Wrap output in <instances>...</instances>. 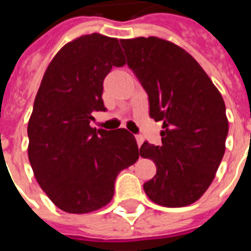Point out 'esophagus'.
I'll list each match as a JSON object with an SVG mask.
<instances>
[{
	"instance_id": "34e87169",
	"label": "esophagus",
	"mask_w": 251,
	"mask_h": 251,
	"mask_svg": "<svg viewBox=\"0 0 251 251\" xmlns=\"http://www.w3.org/2000/svg\"><path fill=\"white\" fill-rule=\"evenodd\" d=\"M135 139H137L138 147H141V146L143 145V142H145V138L142 137V135H135Z\"/></svg>"
}]
</instances>
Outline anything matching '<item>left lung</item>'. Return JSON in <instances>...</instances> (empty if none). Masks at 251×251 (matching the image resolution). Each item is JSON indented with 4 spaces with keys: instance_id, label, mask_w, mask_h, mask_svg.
I'll return each instance as SVG.
<instances>
[{
    "instance_id": "1",
    "label": "left lung",
    "mask_w": 251,
    "mask_h": 251,
    "mask_svg": "<svg viewBox=\"0 0 251 251\" xmlns=\"http://www.w3.org/2000/svg\"><path fill=\"white\" fill-rule=\"evenodd\" d=\"M120 41L127 66L149 95L150 117L163 122L161 145L145 142L139 150L156 164L143 189L160 206H189L208 189L226 152L224 100L178 45L155 36Z\"/></svg>"
}]
</instances>
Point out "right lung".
Wrapping results in <instances>:
<instances>
[{
  "instance_id": "add662e5",
  "label": "right lung",
  "mask_w": 251,
  "mask_h": 251,
  "mask_svg": "<svg viewBox=\"0 0 251 251\" xmlns=\"http://www.w3.org/2000/svg\"><path fill=\"white\" fill-rule=\"evenodd\" d=\"M124 65L117 39L91 33L64 45L45 70L27 127L28 160L41 189L65 212L108 204L118 173L139 157L126 129L90 126L94 112L106 110L104 78Z\"/></svg>"
}]
</instances>
